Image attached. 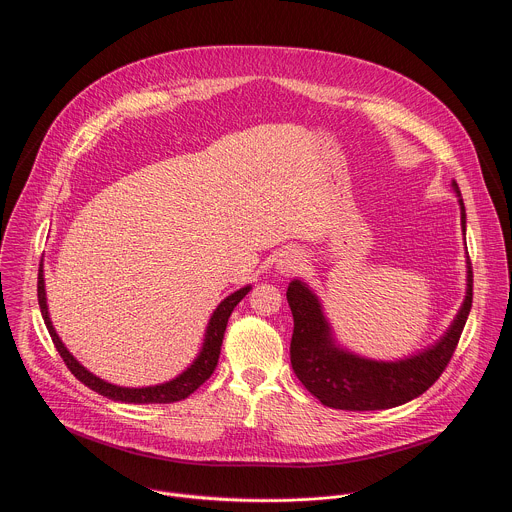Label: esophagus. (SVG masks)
<instances>
[{"mask_svg":"<svg viewBox=\"0 0 512 512\" xmlns=\"http://www.w3.org/2000/svg\"><path fill=\"white\" fill-rule=\"evenodd\" d=\"M306 263V257L302 251L298 249H285L279 253V259H277V271L283 273V275H294L298 273Z\"/></svg>","mask_w":512,"mask_h":512,"instance_id":"obj_1","label":"esophagus"}]
</instances>
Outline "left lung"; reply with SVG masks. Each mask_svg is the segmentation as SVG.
<instances>
[{
	"label": "left lung",
	"instance_id": "8db88e82",
	"mask_svg": "<svg viewBox=\"0 0 512 512\" xmlns=\"http://www.w3.org/2000/svg\"><path fill=\"white\" fill-rule=\"evenodd\" d=\"M466 235V208L460 188L452 182ZM466 298L448 332L429 348L403 360H371L334 344L330 324L314 291L300 279L287 287L294 316L289 358L302 385L326 407L344 411H375L403 405L425 393L446 371L472 308V265L468 257Z\"/></svg>",
	"mask_w": 512,
	"mask_h": 512
}]
</instances>
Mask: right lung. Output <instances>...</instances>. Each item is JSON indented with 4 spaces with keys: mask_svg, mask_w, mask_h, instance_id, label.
Wrapping results in <instances>:
<instances>
[{
    "mask_svg": "<svg viewBox=\"0 0 512 512\" xmlns=\"http://www.w3.org/2000/svg\"><path fill=\"white\" fill-rule=\"evenodd\" d=\"M249 289H251V285H245V287L237 289L235 294H231L229 298H225L221 304L216 306V310L212 312V316L208 320V326H206L202 350L182 375H178L176 379H172L168 383H162V385L133 389V387H117V385H111V383L95 377L93 373H89L83 367V364L75 356H72L66 350V346L58 338V334H56V330L50 322V316H48L42 263H40V269H38V304H40V312H42L44 324L48 328V334H50L60 358L64 360V364L68 367V371L75 375L83 385H87L89 389H93L95 393H99L107 399L121 401V403H137V405L139 403H176V401H182L188 395H192L206 379H210V375L214 373L216 364H218V356H221V346H223L227 322H229L235 306L249 294Z\"/></svg>",
    "mask_w": 512,
    "mask_h": 512,
    "instance_id": "add662e5",
    "label": "right lung"
}]
</instances>
